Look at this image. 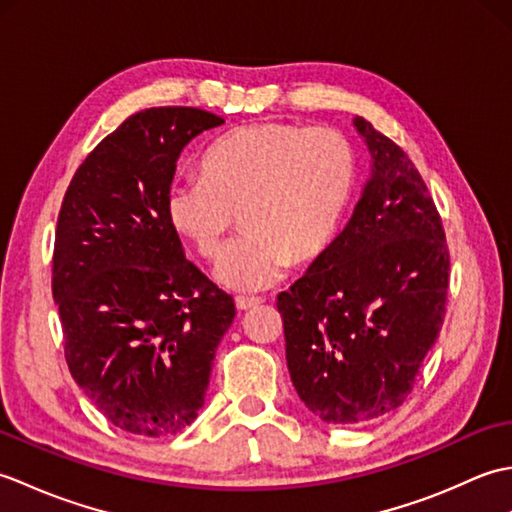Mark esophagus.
I'll use <instances>...</instances> for the list:
<instances>
[{
	"instance_id": "obj_1",
	"label": "esophagus",
	"mask_w": 512,
	"mask_h": 512,
	"mask_svg": "<svg viewBox=\"0 0 512 512\" xmlns=\"http://www.w3.org/2000/svg\"><path fill=\"white\" fill-rule=\"evenodd\" d=\"M259 303H262V299L259 297H235V306L237 310H250V308H257Z\"/></svg>"
}]
</instances>
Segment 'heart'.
<instances>
[{"mask_svg":"<svg viewBox=\"0 0 512 512\" xmlns=\"http://www.w3.org/2000/svg\"><path fill=\"white\" fill-rule=\"evenodd\" d=\"M356 182L354 149L332 127L250 123L204 151L200 178L176 180L165 209L173 231L215 259L235 224L242 237L215 266L222 286L255 292L330 246Z\"/></svg>","mask_w":512,"mask_h":512,"instance_id":"b5f03b06","label":"heart"}]
</instances>
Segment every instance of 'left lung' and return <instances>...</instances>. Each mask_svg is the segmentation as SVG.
I'll list each match as a JSON object with an SVG mask.
<instances>
[{"instance_id":"1","label":"left lung","mask_w":512,"mask_h":512,"mask_svg":"<svg viewBox=\"0 0 512 512\" xmlns=\"http://www.w3.org/2000/svg\"><path fill=\"white\" fill-rule=\"evenodd\" d=\"M372 173L350 222L281 292L288 372L330 424H361L400 407L438 339L449 248L418 169L394 140L354 118Z\"/></svg>"}]
</instances>
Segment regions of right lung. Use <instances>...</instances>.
<instances>
[{"label":"right lung","instance_id":"obj_1","mask_svg":"<svg viewBox=\"0 0 512 512\" xmlns=\"http://www.w3.org/2000/svg\"><path fill=\"white\" fill-rule=\"evenodd\" d=\"M222 123L198 107L129 116L76 169L59 211L52 297L65 361L96 409L136 436H173L198 418L235 319L165 209L182 149Z\"/></svg>","mask_w":512,"mask_h":512}]
</instances>
